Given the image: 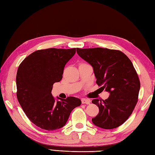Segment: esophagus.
<instances>
[{
	"instance_id": "esophagus-1",
	"label": "esophagus",
	"mask_w": 155,
	"mask_h": 155,
	"mask_svg": "<svg viewBox=\"0 0 155 155\" xmlns=\"http://www.w3.org/2000/svg\"><path fill=\"white\" fill-rule=\"evenodd\" d=\"M81 101H82V103H83V104H89L91 103V101L89 99H86V98H82Z\"/></svg>"
}]
</instances>
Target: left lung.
<instances>
[{"label":"left lung","instance_id":"left-lung-1","mask_svg":"<svg viewBox=\"0 0 155 155\" xmlns=\"http://www.w3.org/2000/svg\"><path fill=\"white\" fill-rule=\"evenodd\" d=\"M77 54L93 68L96 83L110 93L106 100L92 103L99 108L93 123L104 129L123 124L135 107L140 87L132 62L120 51L104 48H77Z\"/></svg>","mask_w":155,"mask_h":155}]
</instances>
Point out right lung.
<instances>
[{
	"label": "right lung",
	"mask_w": 155,
	"mask_h": 155,
	"mask_svg": "<svg viewBox=\"0 0 155 155\" xmlns=\"http://www.w3.org/2000/svg\"><path fill=\"white\" fill-rule=\"evenodd\" d=\"M75 52V48L39 50L19 65L16 78L18 101L29 120L42 129L64 127L71 111L81 104V99L73 97H57L56 101L51 93L53 84L61 81L65 64Z\"/></svg>",
	"instance_id": "add662e5"
}]
</instances>
